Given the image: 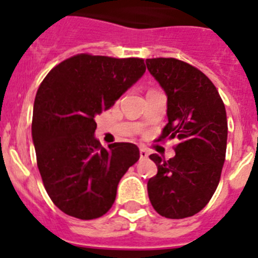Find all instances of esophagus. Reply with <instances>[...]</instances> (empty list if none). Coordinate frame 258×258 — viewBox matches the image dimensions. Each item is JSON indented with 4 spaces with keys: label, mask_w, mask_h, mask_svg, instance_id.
Wrapping results in <instances>:
<instances>
[{
    "label": "esophagus",
    "mask_w": 258,
    "mask_h": 258,
    "mask_svg": "<svg viewBox=\"0 0 258 258\" xmlns=\"http://www.w3.org/2000/svg\"><path fill=\"white\" fill-rule=\"evenodd\" d=\"M139 156H141V158L145 160V158L148 157V151L146 150V148H141V150H139Z\"/></svg>",
    "instance_id": "34e87169"
}]
</instances>
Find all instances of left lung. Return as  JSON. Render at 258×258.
<instances>
[{
    "instance_id": "left-lung-1",
    "label": "left lung",
    "mask_w": 258,
    "mask_h": 258,
    "mask_svg": "<svg viewBox=\"0 0 258 258\" xmlns=\"http://www.w3.org/2000/svg\"><path fill=\"white\" fill-rule=\"evenodd\" d=\"M148 72L167 96L162 139H178L167 161L153 153L157 174L147 183L153 209L167 219H184L206 206L220 181L228 120L220 94L195 66L176 58H147Z\"/></svg>"
}]
</instances>
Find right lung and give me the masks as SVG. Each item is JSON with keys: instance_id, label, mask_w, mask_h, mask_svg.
Here are the masks:
<instances>
[{"instance_id": "add662e5", "label": "right lung", "mask_w": 258, "mask_h": 258, "mask_svg": "<svg viewBox=\"0 0 258 258\" xmlns=\"http://www.w3.org/2000/svg\"><path fill=\"white\" fill-rule=\"evenodd\" d=\"M145 73L142 58L82 53L55 66L38 88L32 121L37 165L49 198L66 215L103 216L120 179L139 160L133 143L103 148L94 119Z\"/></svg>"}]
</instances>
